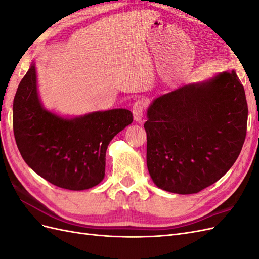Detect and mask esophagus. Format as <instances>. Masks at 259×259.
Segmentation results:
<instances>
[{
    "instance_id": "obj_1",
    "label": "esophagus",
    "mask_w": 259,
    "mask_h": 259,
    "mask_svg": "<svg viewBox=\"0 0 259 259\" xmlns=\"http://www.w3.org/2000/svg\"><path fill=\"white\" fill-rule=\"evenodd\" d=\"M145 109H146V103L143 99H138L135 101L132 108V112H133V115H134L135 121H140L143 119Z\"/></svg>"
}]
</instances>
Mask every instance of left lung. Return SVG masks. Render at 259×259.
I'll return each instance as SVG.
<instances>
[{
	"mask_svg": "<svg viewBox=\"0 0 259 259\" xmlns=\"http://www.w3.org/2000/svg\"><path fill=\"white\" fill-rule=\"evenodd\" d=\"M247 112L244 88L234 71L154 99L144 125L153 183L178 194L215 184L242 150Z\"/></svg>",
	"mask_w": 259,
	"mask_h": 259,
	"instance_id": "left-lung-1",
	"label": "left lung"
}]
</instances>
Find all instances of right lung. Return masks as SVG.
<instances>
[{"label":"right lung","instance_id":"right-lung-1","mask_svg":"<svg viewBox=\"0 0 259 259\" xmlns=\"http://www.w3.org/2000/svg\"><path fill=\"white\" fill-rule=\"evenodd\" d=\"M133 122L126 109L64 119L42 107L35 66L20 81L13 105V130L22 159L51 184L84 190L105 177L106 151L112 138Z\"/></svg>","mask_w":259,"mask_h":259}]
</instances>
